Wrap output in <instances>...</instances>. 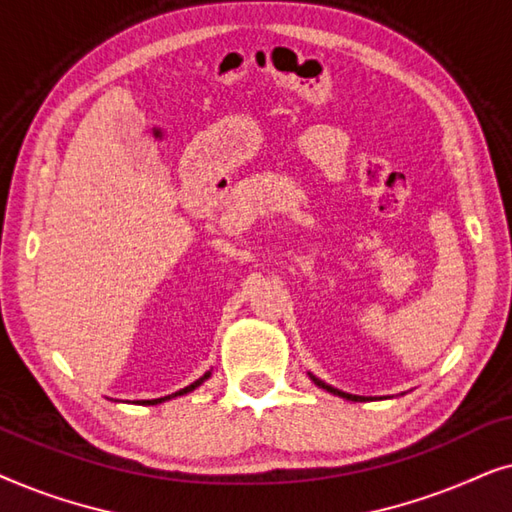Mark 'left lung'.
<instances>
[{
    "instance_id": "8db88e82",
    "label": "left lung",
    "mask_w": 512,
    "mask_h": 512,
    "mask_svg": "<svg viewBox=\"0 0 512 512\" xmlns=\"http://www.w3.org/2000/svg\"><path fill=\"white\" fill-rule=\"evenodd\" d=\"M310 375V380L317 384L319 389H326L328 394H333V396H340V398H345V401H370V398H366V396H354V394H345V391H340V389H335V387H331V384H326V382H321L319 377H314L312 373H307Z\"/></svg>"
}]
</instances>
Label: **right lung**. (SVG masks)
<instances>
[{"label":"right lung","instance_id":"add662e5","mask_svg":"<svg viewBox=\"0 0 512 512\" xmlns=\"http://www.w3.org/2000/svg\"><path fill=\"white\" fill-rule=\"evenodd\" d=\"M209 375H212V370H207L205 375L200 377V380H195L193 384H188V387H184V389H179L177 394H172V396H165V398H153V401H142V405H158V403H163V401H170V398H177V396H184V394H191L193 389H198L202 382L205 380H209Z\"/></svg>","mask_w":512,"mask_h":512}]
</instances>
